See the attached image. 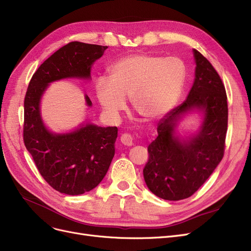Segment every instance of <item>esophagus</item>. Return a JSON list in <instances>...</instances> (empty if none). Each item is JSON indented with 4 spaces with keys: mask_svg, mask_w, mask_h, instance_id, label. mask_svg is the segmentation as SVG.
<instances>
[{
    "mask_svg": "<svg viewBox=\"0 0 251 251\" xmlns=\"http://www.w3.org/2000/svg\"><path fill=\"white\" fill-rule=\"evenodd\" d=\"M121 143L124 146H132V144H133V137H132V135L129 134V133L122 134V136H121Z\"/></svg>",
    "mask_w": 251,
    "mask_h": 251,
    "instance_id": "obj_1",
    "label": "esophagus"
}]
</instances>
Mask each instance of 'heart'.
<instances>
[{
  "label": "heart",
  "instance_id": "obj_1",
  "mask_svg": "<svg viewBox=\"0 0 251 251\" xmlns=\"http://www.w3.org/2000/svg\"><path fill=\"white\" fill-rule=\"evenodd\" d=\"M187 69L176 56L140 54L123 57L110 69V77L96 80L95 91L107 116L117 119L130 97L132 108L148 121L169 113L183 90Z\"/></svg>",
  "mask_w": 251,
  "mask_h": 251
}]
</instances>
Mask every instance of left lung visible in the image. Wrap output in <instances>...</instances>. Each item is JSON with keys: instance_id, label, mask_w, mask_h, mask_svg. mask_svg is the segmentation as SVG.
<instances>
[{"instance_id": "left-lung-1", "label": "left lung", "mask_w": 251, "mask_h": 251, "mask_svg": "<svg viewBox=\"0 0 251 251\" xmlns=\"http://www.w3.org/2000/svg\"><path fill=\"white\" fill-rule=\"evenodd\" d=\"M195 81L187 100L163 117L158 136L148 148L144 169L148 188L159 198L177 201L191 197L210 176L225 154L227 101L225 85L210 61L194 49ZM193 108L205 114L201 131L188 142L174 138L180 116Z\"/></svg>"}]
</instances>
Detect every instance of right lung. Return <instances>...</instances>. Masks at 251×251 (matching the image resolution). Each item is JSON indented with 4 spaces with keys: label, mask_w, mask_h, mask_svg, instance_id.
Wrapping results in <instances>:
<instances>
[{
    "label": "right lung",
    "mask_w": 251,
    "mask_h": 251,
    "mask_svg": "<svg viewBox=\"0 0 251 251\" xmlns=\"http://www.w3.org/2000/svg\"><path fill=\"white\" fill-rule=\"evenodd\" d=\"M107 46L71 42L43 62L25 97L24 141L38 171L50 187L65 195H82L100 184L115 155L117 127L83 125L68 134H52L40 116V99L49 83L63 78H90L91 64ZM86 102L92 104L86 95Z\"/></svg>",
    "instance_id": "obj_1"
}]
</instances>
